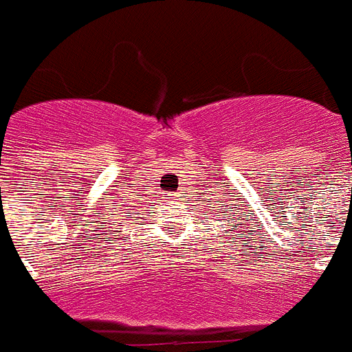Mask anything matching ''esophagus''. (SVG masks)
Masks as SVG:
<instances>
[{"instance_id":"esophagus-1","label":"esophagus","mask_w":352,"mask_h":352,"mask_svg":"<svg viewBox=\"0 0 352 352\" xmlns=\"http://www.w3.org/2000/svg\"><path fill=\"white\" fill-rule=\"evenodd\" d=\"M168 199H173V195H168Z\"/></svg>"}]
</instances>
